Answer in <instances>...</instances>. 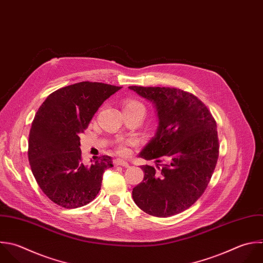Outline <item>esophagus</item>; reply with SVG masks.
I'll use <instances>...</instances> for the list:
<instances>
[{
  "mask_svg": "<svg viewBox=\"0 0 263 263\" xmlns=\"http://www.w3.org/2000/svg\"><path fill=\"white\" fill-rule=\"evenodd\" d=\"M114 163H115V165H121V166H124V167H127V166L129 165L127 161H125V160H123V159H120V158L115 159V160H114Z\"/></svg>",
  "mask_w": 263,
  "mask_h": 263,
  "instance_id": "esophagus-1",
  "label": "esophagus"
}]
</instances>
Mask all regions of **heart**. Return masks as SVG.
<instances>
[{
    "label": "heart",
    "mask_w": 263,
    "mask_h": 263,
    "mask_svg": "<svg viewBox=\"0 0 263 263\" xmlns=\"http://www.w3.org/2000/svg\"><path fill=\"white\" fill-rule=\"evenodd\" d=\"M123 110H143L145 112V107L142 103L135 101V100H127L124 102L123 104ZM132 143V142H129ZM118 152L120 154H127L128 153V149L126 147L125 144H120L118 146Z\"/></svg>",
    "instance_id": "heart-1"
}]
</instances>
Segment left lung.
I'll list each match as a JSON object with an SVG mask.
<instances>
[{
	"label": "left lung",
	"instance_id": "left-lung-1",
	"mask_svg": "<svg viewBox=\"0 0 263 263\" xmlns=\"http://www.w3.org/2000/svg\"><path fill=\"white\" fill-rule=\"evenodd\" d=\"M128 88L153 104L158 121L155 136L138 154L154 159L156 168L141 166L144 179L133 189L134 201L152 216L179 214L200 197L213 175L219 154L216 122L196 97L181 89Z\"/></svg>",
	"mask_w": 263,
	"mask_h": 263
}]
</instances>
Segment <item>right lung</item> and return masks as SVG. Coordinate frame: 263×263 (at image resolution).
<instances>
[{
  "label": "right lung",
  "mask_w": 263,
  "mask_h": 263,
  "mask_svg": "<svg viewBox=\"0 0 263 263\" xmlns=\"http://www.w3.org/2000/svg\"><path fill=\"white\" fill-rule=\"evenodd\" d=\"M121 86L80 82L47 97L39 108L29 138V161L42 191L53 202L75 209L99 193L104 172L113 166L110 156L81 160L80 135L102 104Z\"/></svg>",
  "instance_id": "right-lung-1"
}]
</instances>
